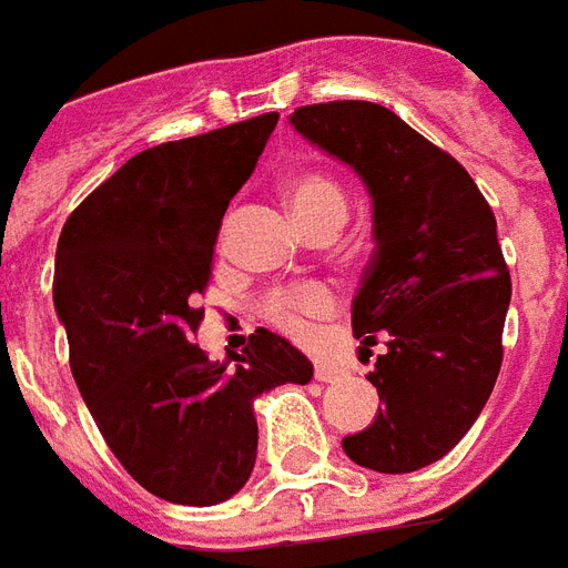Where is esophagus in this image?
Wrapping results in <instances>:
<instances>
[{
    "mask_svg": "<svg viewBox=\"0 0 568 568\" xmlns=\"http://www.w3.org/2000/svg\"><path fill=\"white\" fill-rule=\"evenodd\" d=\"M338 378H345V372L338 369V366H329V363H317L314 366V381H338Z\"/></svg>",
    "mask_w": 568,
    "mask_h": 568,
    "instance_id": "esophagus-1",
    "label": "esophagus"
}]
</instances>
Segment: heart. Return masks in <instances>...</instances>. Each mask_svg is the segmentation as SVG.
Instances as JSON below:
<instances>
[{
  "label": "heart",
  "instance_id": "1",
  "mask_svg": "<svg viewBox=\"0 0 568 568\" xmlns=\"http://www.w3.org/2000/svg\"><path fill=\"white\" fill-rule=\"evenodd\" d=\"M284 199H287L290 214L296 217V223L312 235L314 242L333 239L347 217L345 190L321 172L290 175L284 181ZM230 233H233V217H226V223H223V244H226ZM335 305H338V300L326 284H300V287L268 293L266 302H263V317L284 333L305 338L317 321H326L335 312Z\"/></svg>",
  "mask_w": 568,
  "mask_h": 568
}]
</instances>
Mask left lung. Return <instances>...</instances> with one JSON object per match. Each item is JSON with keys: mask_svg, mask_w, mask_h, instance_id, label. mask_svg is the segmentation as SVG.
<instances>
[{"mask_svg": "<svg viewBox=\"0 0 568 568\" xmlns=\"http://www.w3.org/2000/svg\"><path fill=\"white\" fill-rule=\"evenodd\" d=\"M290 123L354 165L375 205L351 326L363 351L384 345L369 372L384 405L342 448L387 475L424 469L469 433L503 366L511 275L494 211L448 151L378 102L302 105Z\"/></svg>", "mask_w": 568, "mask_h": 568, "instance_id": "left-lung-1", "label": "left lung"}]
</instances>
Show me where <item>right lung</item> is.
Here are the masks:
<instances>
[{
	"instance_id": "add662e5",
	"label": "right lung",
	"mask_w": 568,
	"mask_h": 568,
	"mask_svg": "<svg viewBox=\"0 0 568 568\" xmlns=\"http://www.w3.org/2000/svg\"><path fill=\"white\" fill-rule=\"evenodd\" d=\"M275 123L268 111L135 153L57 244L53 305L78 390L120 466L165 503L239 494L256 459L254 399L312 381V363L263 326L233 366L190 342L226 205Z\"/></svg>"
}]
</instances>
